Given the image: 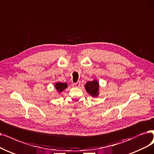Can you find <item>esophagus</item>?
I'll use <instances>...</instances> for the list:
<instances>
[{"instance_id": "esophagus-1", "label": "esophagus", "mask_w": 154, "mask_h": 154, "mask_svg": "<svg viewBox=\"0 0 154 154\" xmlns=\"http://www.w3.org/2000/svg\"><path fill=\"white\" fill-rule=\"evenodd\" d=\"M72 85H73V87H79V85H80V82L78 81L76 83H74L72 84Z\"/></svg>"}]
</instances>
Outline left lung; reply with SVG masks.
I'll use <instances>...</instances> for the list:
<instances>
[{
    "instance_id": "left-lung-1",
    "label": "left lung",
    "mask_w": 154,
    "mask_h": 154,
    "mask_svg": "<svg viewBox=\"0 0 154 154\" xmlns=\"http://www.w3.org/2000/svg\"><path fill=\"white\" fill-rule=\"evenodd\" d=\"M98 83L97 81L94 80L92 82H88L85 85V88L87 91L91 95L96 97L98 95Z\"/></svg>"
}]
</instances>
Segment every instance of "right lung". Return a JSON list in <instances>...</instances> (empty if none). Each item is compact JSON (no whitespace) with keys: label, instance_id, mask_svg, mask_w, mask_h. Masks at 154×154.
Returning <instances> with one entry per match:
<instances>
[{"label":"right lung","instance_id":"right-lung-1","mask_svg":"<svg viewBox=\"0 0 154 154\" xmlns=\"http://www.w3.org/2000/svg\"><path fill=\"white\" fill-rule=\"evenodd\" d=\"M67 87V85L66 83H57L56 84V85H55V87L56 88V89L59 91H62Z\"/></svg>","mask_w":154,"mask_h":154}]
</instances>
